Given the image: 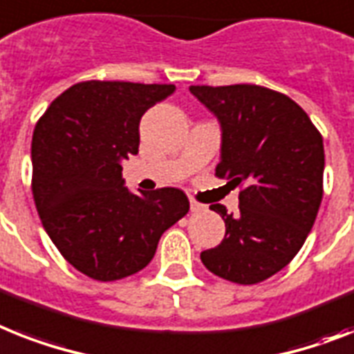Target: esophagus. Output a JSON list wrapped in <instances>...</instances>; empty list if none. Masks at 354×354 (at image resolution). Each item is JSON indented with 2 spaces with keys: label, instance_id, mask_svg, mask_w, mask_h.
<instances>
[{
  "label": "esophagus",
  "instance_id": "1",
  "mask_svg": "<svg viewBox=\"0 0 354 354\" xmlns=\"http://www.w3.org/2000/svg\"><path fill=\"white\" fill-rule=\"evenodd\" d=\"M189 209H192V212H204V209H206V206L192 198V201H189Z\"/></svg>",
  "mask_w": 354,
  "mask_h": 354
}]
</instances>
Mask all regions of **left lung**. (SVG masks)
Returning <instances> with one entry per match:
<instances>
[{
  "mask_svg": "<svg viewBox=\"0 0 354 354\" xmlns=\"http://www.w3.org/2000/svg\"><path fill=\"white\" fill-rule=\"evenodd\" d=\"M223 130L215 175L241 186L239 213L223 204L226 235L201 253L212 273L259 284L293 261L315 224L324 194V142L293 99L257 84L189 86Z\"/></svg>",
  "mask_w": 354,
  "mask_h": 354,
  "instance_id": "left-lung-1",
  "label": "left lung"
}]
</instances>
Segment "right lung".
<instances>
[{"instance_id": "right-lung-1", "label": "right lung", "mask_w": 354, "mask_h": 354, "mask_svg": "<svg viewBox=\"0 0 354 354\" xmlns=\"http://www.w3.org/2000/svg\"><path fill=\"white\" fill-rule=\"evenodd\" d=\"M174 84L84 81L55 97L32 136V195L45 232L75 270L101 282L150 264L183 218V189L133 195L121 160L139 151V122Z\"/></svg>"}]
</instances>
